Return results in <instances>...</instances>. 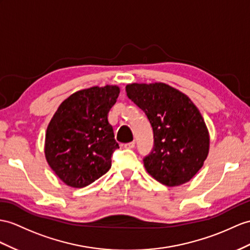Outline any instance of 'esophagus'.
Here are the masks:
<instances>
[{
  "label": "esophagus",
  "mask_w": 250,
  "mask_h": 250,
  "mask_svg": "<svg viewBox=\"0 0 250 250\" xmlns=\"http://www.w3.org/2000/svg\"><path fill=\"white\" fill-rule=\"evenodd\" d=\"M135 146H136V142H135V141H132V142H129V143H126V144H124V147H125V148H129V149L135 148Z\"/></svg>",
  "instance_id": "esophagus-1"
}]
</instances>
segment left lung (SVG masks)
I'll return each instance as SVG.
<instances>
[{
    "instance_id": "1",
    "label": "left lung",
    "mask_w": 250,
    "mask_h": 250,
    "mask_svg": "<svg viewBox=\"0 0 250 250\" xmlns=\"http://www.w3.org/2000/svg\"><path fill=\"white\" fill-rule=\"evenodd\" d=\"M128 99L143 110L154 132V146L143 158L149 175L167 187L193 178L209 153V133L188 97L162 83L126 86Z\"/></svg>"
}]
</instances>
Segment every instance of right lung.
Returning <instances> with one entry per match:
<instances>
[{
  "mask_svg": "<svg viewBox=\"0 0 250 250\" xmlns=\"http://www.w3.org/2000/svg\"><path fill=\"white\" fill-rule=\"evenodd\" d=\"M120 93L117 86L77 91L62 103L47 126V163L65 185L83 188L111 167L114 140L108 113Z\"/></svg>",
  "mask_w": 250,
  "mask_h": 250,
  "instance_id": "right-lung-1",
  "label": "right lung"
}]
</instances>
